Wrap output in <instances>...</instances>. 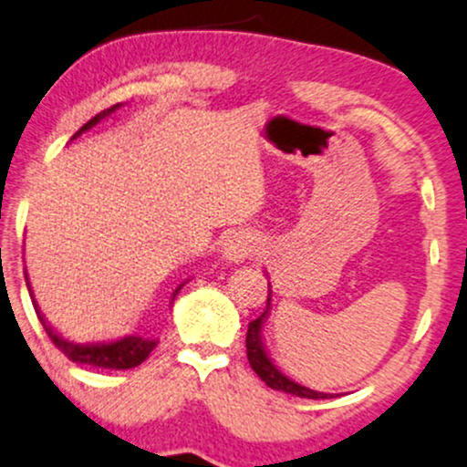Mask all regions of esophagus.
I'll list each match as a JSON object with an SVG mask.
<instances>
[{
	"label": "esophagus",
	"mask_w": 467,
	"mask_h": 467,
	"mask_svg": "<svg viewBox=\"0 0 467 467\" xmlns=\"http://www.w3.org/2000/svg\"><path fill=\"white\" fill-rule=\"evenodd\" d=\"M258 250H261V237H258L254 230L239 228L228 234L226 241H223L222 252L228 263H244L254 256Z\"/></svg>",
	"instance_id": "34e87169"
}]
</instances>
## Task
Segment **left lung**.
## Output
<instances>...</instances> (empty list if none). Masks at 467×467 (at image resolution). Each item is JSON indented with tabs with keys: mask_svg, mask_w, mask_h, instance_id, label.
<instances>
[{
	"mask_svg": "<svg viewBox=\"0 0 467 467\" xmlns=\"http://www.w3.org/2000/svg\"><path fill=\"white\" fill-rule=\"evenodd\" d=\"M269 305H272V289L267 291V305L265 311L261 313L256 319H252L248 324V335H245V350H248V361L252 369L261 376V380H265L267 387L276 391H285V394H294L297 398H311V400H319V398H328L330 394H322V391H313L308 387H302L294 383L289 376H285L276 365L272 363V358L267 357L265 346H263V324H265Z\"/></svg>",
	"mask_w": 467,
	"mask_h": 467,
	"instance_id": "1",
	"label": "left lung"
}]
</instances>
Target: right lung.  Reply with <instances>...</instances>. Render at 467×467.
I'll list each match as a JSON object with an SVG mask.
<instances>
[{
    "label": "right lung",
    "mask_w": 467,
    "mask_h": 467,
    "mask_svg": "<svg viewBox=\"0 0 467 467\" xmlns=\"http://www.w3.org/2000/svg\"><path fill=\"white\" fill-rule=\"evenodd\" d=\"M117 106H119V104H115V106H110V109L98 112V115H95L93 119H88L87 123H84L80 130L73 134L71 139L80 137L84 130L93 128L95 123H98L99 119H104V117L109 115V112L115 110ZM27 289H30V283H27ZM180 289H182V285H180V287L173 291V297L178 296ZM30 296H32V289H30ZM173 297H171V302H173ZM32 305H35L38 322L43 324L45 333H47L49 339H52V344L58 348V350L63 352V355L73 363L91 365V368H104V369H130V368H137V365H141L145 358L150 357V352L154 350L156 344H159L156 339H145V337H141V335H128L119 341H110V344H87V346L73 344V341L63 339V337L56 333L52 326L45 322L41 311H38L36 302H32Z\"/></svg>",
    "instance_id": "right-lung-1"
}]
</instances>
